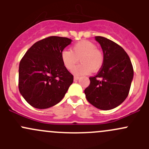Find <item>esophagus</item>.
I'll use <instances>...</instances> for the list:
<instances>
[{
	"mask_svg": "<svg viewBox=\"0 0 149 149\" xmlns=\"http://www.w3.org/2000/svg\"><path fill=\"white\" fill-rule=\"evenodd\" d=\"M79 76H74V81H77V80H79Z\"/></svg>",
	"mask_w": 149,
	"mask_h": 149,
	"instance_id": "34e87169",
	"label": "esophagus"
}]
</instances>
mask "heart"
<instances>
[{
    "instance_id": "1",
    "label": "heart",
    "mask_w": 149,
    "mask_h": 149,
    "mask_svg": "<svg viewBox=\"0 0 149 149\" xmlns=\"http://www.w3.org/2000/svg\"><path fill=\"white\" fill-rule=\"evenodd\" d=\"M61 60L68 70H71L80 60L81 64L73 70L75 75L88 74L91 70L97 71L103 65L104 55L92 42L81 40L73 45L71 51L63 49L61 54Z\"/></svg>"
}]
</instances>
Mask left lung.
I'll list each match as a JSON object with an SVG mask.
<instances>
[{
	"label": "left lung",
	"mask_w": 149,
	"mask_h": 149,
	"mask_svg": "<svg viewBox=\"0 0 149 149\" xmlns=\"http://www.w3.org/2000/svg\"><path fill=\"white\" fill-rule=\"evenodd\" d=\"M95 40L102 47L104 63L98 73L90 77L85 90L86 98L93 106L109 110L127 98L133 78V68L128 55L121 46L105 37Z\"/></svg>",
	"instance_id": "8db88e82"
}]
</instances>
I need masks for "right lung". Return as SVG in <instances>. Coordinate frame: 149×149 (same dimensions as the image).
I'll return each mask as SVG.
<instances>
[{
	"mask_svg": "<svg viewBox=\"0 0 149 149\" xmlns=\"http://www.w3.org/2000/svg\"><path fill=\"white\" fill-rule=\"evenodd\" d=\"M70 42L67 37H46L34 43L22 58L19 89L31 106L47 109L64 97L73 76L64 66L61 54Z\"/></svg>",
	"mask_w": 149,
	"mask_h": 149,
	"instance_id": "obj_1",
	"label": "right lung"
}]
</instances>
